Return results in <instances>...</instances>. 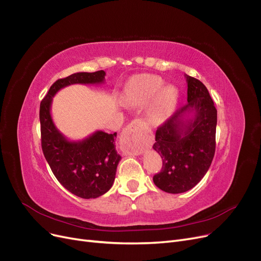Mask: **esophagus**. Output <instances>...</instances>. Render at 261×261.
I'll use <instances>...</instances> for the list:
<instances>
[{"mask_svg":"<svg viewBox=\"0 0 261 261\" xmlns=\"http://www.w3.org/2000/svg\"><path fill=\"white\" fill-rule=\"evenodd\" d=\"M141 126L140 120H133L121 132L119 145L120 150L126 155H137L142 153V148L138 139V132Z\"/></svg>","mask_w":261,"mask_h":261,"instance_id":"1","label":"esophagus"}]
</instances>
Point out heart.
<instances>
[{
    "label": "heart",
    "instance_id": "b5f03b06",
    "mask_svg": "<svg viewBox=\"0 0 261 261\" xmlns=\"http://www.w3.org/2000/svg\"><path fill=\"white\" fill-rule=\"evenodd\" d=\"M155 74H138L127 82L121 94V102L127 107H147V116L152 123H162L177 106L179 90Z\"/></svg>",
    "mask_w": 261,
    "mask_h": 261
}]
</instances>
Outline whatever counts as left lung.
<instances>
[{
    "instance_id": "obj_1",
    "label": "left lung",
    "mask_w": 261,
    "mask_h": 261,
    "mask_svg": "<svg viewBox=\"0 0 261 261\" xmlns=\"http://www.w3.org/2000/svg\"><path fill=\"white\" fill-rule=\"evenodd\" d=\"M185 76L188 103L158 128L153 144L163 161L153 182L172 194L194 188L208 172L215 152L217 109L207 87L193 76Z\"/></svg>"
}]
</instances>
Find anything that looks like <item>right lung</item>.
Returning a JSON list of instances; mask_svg holds the SVG:
<instances>
[{
	"label": "right lung",
	"instance_id": "add662e5",
	"mask_svg": "<svg viewBox=\"0 0 261 261\" xmlns=\"http://www.w3.org/2000/svg\"><path fill=\"white\" fill-rule=\"evenodd\" d=\"M106 72H76L52 84L40 102L41 147L44 158L60 184L81 198H97L114 184L117 165V133L96 131L81 141H69L56 128L51 116L52 99L62 88L72 84H102Z\"/></svg>",
	"mask_w": 261,
	"mask_h": 261
}]
</instances>
